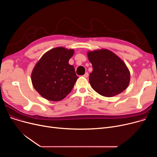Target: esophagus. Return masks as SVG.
<instances>
[{
    "label": "esophagus",
    "instance_id": "1",
    "mask_svg": "<svg viewBox=\"0 0 157 157\" xmlns=\"http://www.w3.org/2000/svg\"><path fill=\"white\" fill-rule=\"evenodd\" d=\"M88 72H86L83 75V77H85V78H88Z\"/></svg>",
    "mask_w": 157,
    "mask_h": 157
}]
</instances>
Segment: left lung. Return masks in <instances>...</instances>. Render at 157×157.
Here are the masks:
<instances>
[{
	"label": "left lung",
	"mask_w": 157,
	"mask_h": 157,
	"mask_svg": "<svg viewBox=\"0 0 157 157\" xmlns=\"http://www.w3.org/2000/svg\"><path fill=\"white\" fill-rule=\"evenodd\" d=\"M87 56L93 67L89 82L96 92L104 97H111L128 87L130 71L118 56L107 49L89 51Z\"/></svg>",
	"instance_id": "8db88e82"
}]
</instances>
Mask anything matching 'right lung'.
I'll use <instances>...</instances> for the list:
<instances>
[{
  "mask_svg": "<svg viewBox=\"0 0 157 157\" xmlns=\"http://www.w3.org/2000/svg\"><path fill=\"white\" fill-rule=\"evenodd\" d=\"M73 49L56 47L45 53L36 63L31 74L33 86L43 97L60 101L67 96L78 77L69 60Z\"/></svg>",
  "mask_w": 157,
  "mask_h": 157,
  "instance_id": "obj_1",
  "label": "right lung"
}]
</instances>
